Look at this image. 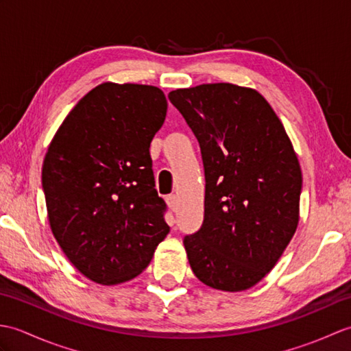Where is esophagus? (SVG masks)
I'll list each match as a JSON object with an SVG mask.
<instances>
[{
    "label": "esophagus",
    "instance_id": "obj_1",
    "mask_svg": "<svg viewBox=\"0 0 351 351\" xmlns=\"http://www.w3.org/2000/svg\"><path fill=\"white\" fill-rule=\"evenodd\" d=\"M166 202H167V205H169V208L171 211H175L176 210V206H178V200H176V196L175 195H169V196H166Z\"/></svg>",
    "mask_w": 351,
    "mask_h": 351
}]
</instances>
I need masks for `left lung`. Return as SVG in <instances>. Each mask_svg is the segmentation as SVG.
Here are the masks:
<instances>
[{
  "mask_svg": "<svg viewBox=\"0 0 351 351\" xmlns=\"http://www.w3.org/2000/svg\"><path fill=\"white\" fill-rule=\"evenodd\" d=\"M169 99L195 134L205 171L204 223L184 237L196 278L247 289L285 250L299 223L302 170L279 117L252 88H178Z\"/></svg>",
  "mask_w": 351,
  "mask_h": 351,
  "instance_id": "left-lung-1",
  "label": "left lung"
}]
</instances>
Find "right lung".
Instances as JSON below:
<instances>
[{
    "label": "right lung",
    "mask_w": 351,
    "mask_h": 351,
    "mask_svg": "<svg viewBox=\"0 0 351 351\" xmlns=\"http://www.w3.org/2000/svg\"><path fill=\"white\" fill-rule=\"evenodd\" d=\"M166 113L158 87L104 83L51 141L42 167L49 225L88 279L114 285L136 278L169 234L149 154Z\"/></svg>",
    "instance_id": "obj_1"
}]
</instances>
